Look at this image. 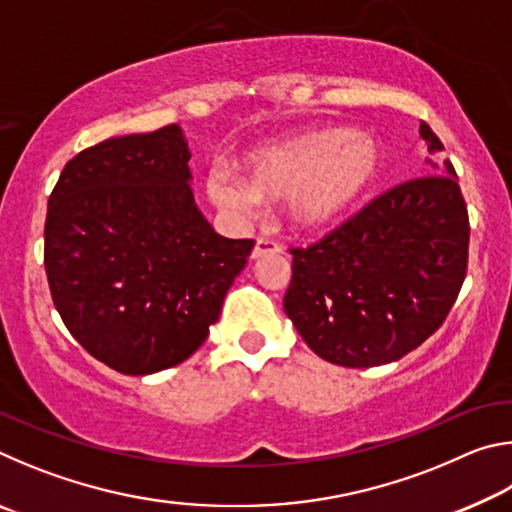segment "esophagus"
<instances>
[{"mask_svg": "<svg viewBox=\"0 0 512 512\" xmlns=\"http://www.w3.org/2000/svg\"><path fill=\"white\" fill-rule=\"evenodd\" d=\"M273 253H282V248L277 246V244H273V241H268V239H257V244H255V248H253V259H262V257H266V255H273Z\"/></svg>", "mask_w": 512, "mask_h": 512, "instance_id": "obj_1", "label": "esophagus"}]
</instances>
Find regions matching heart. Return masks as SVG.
<instances>
[{
	"mask_svg": "<svg viewBox=\"0 0 512 512\" xmlns=\"http://www.w3.org/2000/svg\"><path fill=\"white\" fill-rule=\"evenodd\" d=\"M244 180L225 171L205 178L219 210L241 214L259 201H287L293 230L320 235L357 210L381 171V153L366 135L320 128L262 146L241 162Z\"/></svg>",
	"mask_w": 512,
	"mask_h": 512,
	"instance_id": "1",
	"label": "heart"
}]
</instances>
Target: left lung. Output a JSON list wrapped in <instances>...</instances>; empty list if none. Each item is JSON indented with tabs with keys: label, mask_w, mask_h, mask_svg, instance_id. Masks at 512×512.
<instances>
[{
	"label": "left lung",
	"mask_w": 512,
	"mask_h": 512,
	"mask_svg": "<svg viewBox=\"0 0 512 512\" xmlns=\"http://www.w3.org/2000/svg\"><path fill=\"white\" fill-rule=\"evenodd\" d=\"M429 151H443L420 124ZM393 187L332 235L291 250L284 311L320 359L370 368L402 359L443 325L467 268L470 221L452 162Z\"/></svg>",
	"instance_id": "8db88e82"
}]
</instances>
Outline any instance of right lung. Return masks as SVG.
<instances>
[{"label": "right lung", "mask_w": 512, "mask_h": 512, "mask_svg": "<svg viewBox=\"0 0 512 512\" xmlns=\"http://www.w3.org/2000/svg\"><path fill=\"white\" fill-rule=\"evenodd\" d=\"M183 128L112 137L65 164L49 196L45 268L69 334L121 375L201 348L255 241L198 210Z\"/></svg>", "instance_id": "add662e5"}]
</instances>
